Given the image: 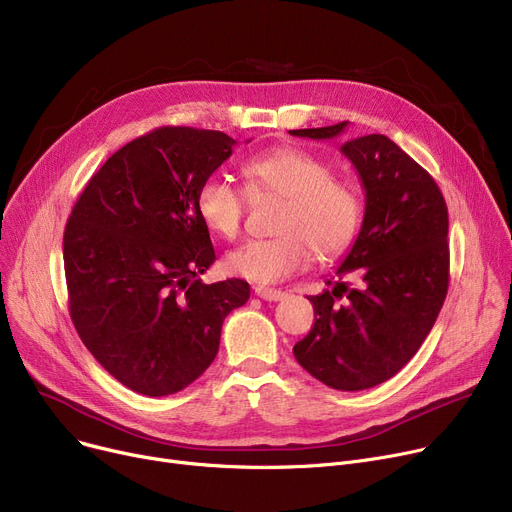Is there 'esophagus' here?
I'll use <instances>...</instances> for the list:
<instances>
[{
    "label": "esophagus",
    "instance_id": "34e87169",
    "mask_svg": "<svg viewBox=\"0 0 512 512\" xmlns=\"http://www.w3.org/2000/svg\"><path fill=\"white\" fill-rule=\"evenodd\" d=\"M255 294L263 300H269V302H278V300L286 298V292L276 290V288H265V286H255Z\"/></svg>",
    "mask_w": 512,
    "mask_h": 512
}]
</instances>
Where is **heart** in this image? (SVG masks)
Here are the masks:
<instances>
[{
  "label": "heart",
  "mask_w": 512,
  "mask_h": 512,
  "mask_svg": "<svg viewBox=\"0 0 512 512\" xmlns=\"http://www.w3.org/2000/svg\"><path fill=\"white\" fill-rule=\"evenodd\" d=\"M247 193L222 175H210L197 189L195 208L216 236L234 238L243 228L249 197L282 199L276 236L253 238L224 257L232 276L257 284L280 282L311 263L342 257L362 224L356 187L333 177V168L313 152L282 146L251 156L243 164Z\"/></svg>",
  "instance_id": "obj_1"
}]
</instances>
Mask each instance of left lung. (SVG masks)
<instances>
[{
  "mask_svg": "<svg viewBox=\"0 0 512 512\" xmlns=\"http://www.w3.org/2000/svg\"><path fill=\"white\" fill-rule=\"evenodd\" d=\"M348 121L292 135L331 140ZM366 191L362 228L331 290L311 296L315 323L294 346L298 364L337 391L381 385L414 358L449 290V210L436 181L387 135L350 140ZM352 275V287L343 278ZM331 286V280H327Z\"/></svg>",
  "mask_w": 512,
  "mask_h": 512,
  "instance_id": "obj_1",
  "label": "left lung"
}]
</instances>
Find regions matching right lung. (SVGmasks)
Instances as JSON below:
<instances>
[{
  "label": "right lung",
  "instance_id": "obj_1",
  "mask_svg": "<svg viewBox=\"0 0 512 512\" xmlns=\"http://www.w3.org/2000/svg\"><path fill=\"white\" fill-rule=\"evenodd\" d=\"M234 144L195 127L140 135L92 175L65 224L74 327L100 366L135 393L162 397L201 377L226 315L249 300L245 280H199L216 253L197 189Z\"/></svg>",
  "mask_w": 512,
  "mask_h": 512
}]
</instances>
